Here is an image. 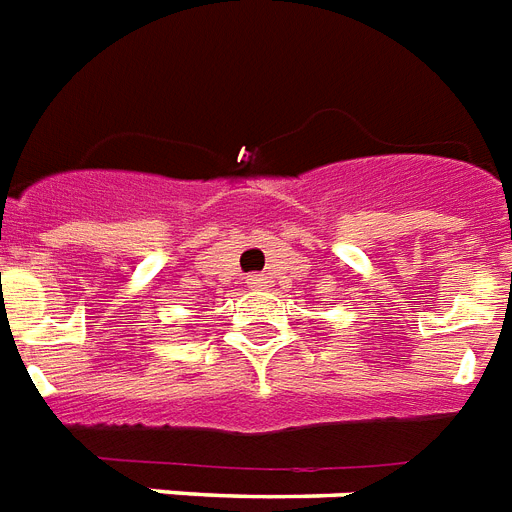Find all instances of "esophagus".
<instances>
[{
	"instance_id": "34e87169",
	"label": "esophagus",
	"mask_w": 512,
	"mask_h": 512,
	"mask_svg": "<svg viewBox=\"0 0 512 512\" xmlns=\"http://www.w3.org/2000/svg\"><path fill=\"white\" fill-rule=\"evenodd\" d=\"M245 282H248V288L259 290L261 285H264V277H261V275H248V277H245Z\"/></svg>"
}]
</instances>
